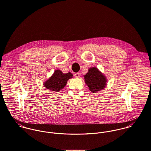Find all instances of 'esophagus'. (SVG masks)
Instances as JSON below:
<instances>
[{
    "label": "esophagus",
    "instance_id": "1",
    "mask_svg": "<svg viewBox=\"0 0 151 151\" xmlns=\"http://www.w3.org/2000/svg\"><path fill=\"white\" fill-rule=\"evenodd\" d=\"M74 76L76 77V78H79L80 77V73H79V72H78V73H75V74H74Z\"/></svg>",
    "mask_w": 151,
    "mask_h": 151
}]
</instances>
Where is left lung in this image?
Masks as SVG:
<instances>
[{
    "label": "left lung",
    "instance_id": "1",
    "mask_svg": "<svg viewBox=\"0 0 151 151\" xmlns=\"http://www.w3.org/2000/svg\"><path fill=\"white\" fill-rule=\"evenodd\" d=\"M84 78L86 84L93 93L102 90L107 85L106 76L96 67L89 68L88 72L84 75Z\"/></svg>",
    "mask_w": 151,
    "mask_h": 151
}]
</instances>
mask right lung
Masks as SVG:
<instances>
[{
    "instance_id": "obj_1",
    "label": "right lung",
    "mask_w": 151,
    "mask_h": 151,
    "mask_svg": "<svg viewBox=\"0 0 151 151\" xmlns=\"http://www.w3.org/2000/svg\"><path fill=\"white\" fill-rule=\"evenodd\" d=\"M73 75L70 72L63 73L60 70H55L53 75L45 82L44 86L50 91L58 92L66 85L68 81L73 78Z\"/></svg>"
}]
</instances>
